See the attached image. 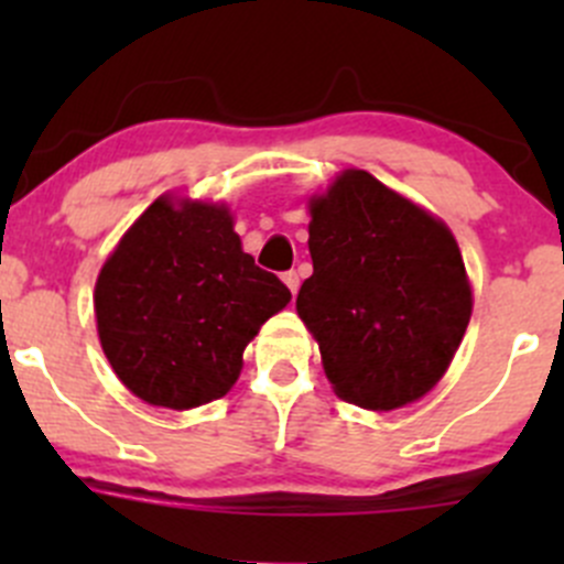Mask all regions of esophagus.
<instances>
[{"mask_svg": "<svg viewBox=\"0 0 564 564\" xmlns=\"http://www.w3.org/2000/svg\"><path fill=\"white\" fill-rule=\"evenodd\" d=\"M283 283H286V286H289V292L297 294V289H300V272H297V270L283 272Z\"/></svg>", "mask_w": 564, "mask_h": 564, "instance_id": "obj_1", "label": "esophagus"}]
</instances>
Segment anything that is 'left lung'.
<instances>
[{"mask_svg": "<svg viewBox=\"0 0 564 564\" xmlns=\"http://www.w3.org/2000/svg\"><path fill=\"white\" fill-rule=\"evenodd\" d=\"M314 275L297 314L318 340L335 395L390 412L445 377L471 316L456 237L360 169L311 198Z\"/></svg>", "mask_w": 564, "mask_h": 564, "instance_id": "obj_1", "label": "left lung"}]
</instances>
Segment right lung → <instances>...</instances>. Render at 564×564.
Returning <instances> with one entry per match:
<instances>
[{
  "mask_svg": "<svg viewBox=\"0 0 564 564\" xmlns=\"http://www.w3.org/2000/svg\"><path fill=\"white\" fill-rule=\"evenodd\" d=\"M292 292L253 264L226 204L161 196L124 231L95 283L100 346L141 401L224 398L242 351Z\"/></svg>",
  "mask_w": 564,
  "mask_h": 564,
  "instance_id": "1",
  "label": "right lung"
}]
</instances>
